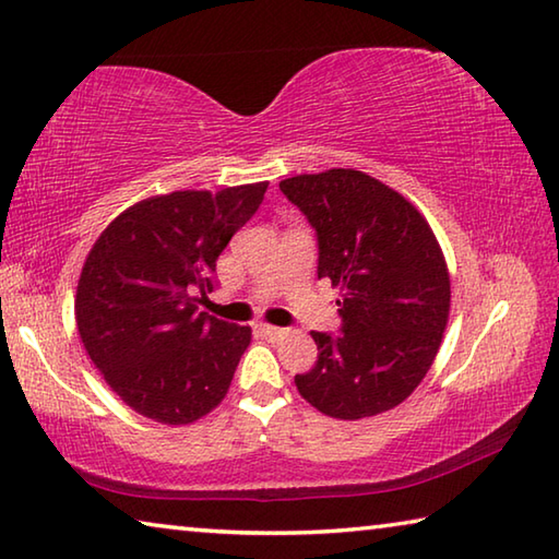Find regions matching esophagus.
Instances as JSON below:
<instances>
[{"label": "esophagus", "mask_w": 559, "mask_h": 559, "mask_svg": "<svg viewBox=\"0 0 559 559\" xmlns=\"http://www.w3.org/2000/svg\"><path fill=\"white\" fill-rule=\"evenodd\" d=\"M259 330H261L263 337H269V340H278V337H283V334H286V330L273 328V324H259Z\"/></svg>", "instance_id": "esophagus-1"}]
</instances>
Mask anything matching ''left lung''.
Instances as JSON below:
<instances>
[{"label":"left lung","instance_id":"1","mask_svg":"<svg viewBox=\"0 0 559 559\" xmlns=\"http://www.w3.org/2000/svg\"><path fill=\"white\" fill-rule=\"evenodd\" d=\"M318 237V278L340 286V334L312 332L318 361L296 373L302 399L340 420L391 411L440 349L450 276L425 217L361 170L281 180Z\"/></svg>","mask_w":559,"mask_h":559}]
</instances>
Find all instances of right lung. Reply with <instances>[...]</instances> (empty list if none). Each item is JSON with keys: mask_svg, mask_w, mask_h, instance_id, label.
<instances>
[{"mask_svg": "<svg viewBox=\"0 0 559 559\" xmlns=\"http://www.w3.org/2000/svg\"><path fill=\"white\" fill-rule=\"evenodd\" d=\"M269 182L182 190L121 212L80 273L78 332L129 408L188 425L225 399L251 330L200 312L217 257L259 210Z\"/></svg>", "mask_w": 559, "mask_h": 559, "instance_id": "obj_1", "label": "right lung"}]
</instances>
